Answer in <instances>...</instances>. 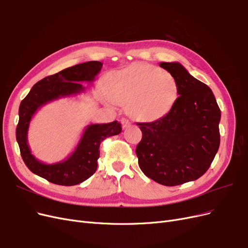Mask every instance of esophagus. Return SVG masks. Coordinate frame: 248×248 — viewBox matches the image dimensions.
<instances>
[{
	"label": "esophagus",
	"instance_id": "34e87169",
	"mask_svg": "<svg viewBox=\"0 0 248 248\" xmlns=\"http://www.w3.org/2000/svg\"><path fill=\"white\" fill-rule=\"evenodd\" d=\"M122 124H123V129L124 130L127 129V127L131 126L130 121H129V119H126V118H122Z\"/></svg>",
	"mask_w": 248,
	"mask_h": 248
}]
</instances>
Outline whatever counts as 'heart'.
<instances>
[{"label":"heart","mask_w":248,"mask_h":248,"mask_svg":"<svg viewBox=\"0 0 248 248\" xmlns=\"http://www.w3.org/2000/svg\"><path fill=\"white\" fill-rule=\"evenodd\" d=\"M179 96L178 81L170 72L149 63H133L110 73L101 98L110 105H124L137 121L154 122L167 115Z\"/></svg>","instance_id":"obj_1"}]
</instances>
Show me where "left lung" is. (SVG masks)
Segmentation results:
<instances>
[{
  "label": "left lung",
  "mask_w": 248,
  "mask_h": 248,
  "mask_svg": "<svg viewBox=\"0 0 248 248\" xmlns=\"http://www.w3.org/2000/svg\"><path fill=\"white\" fill-rule=\"evenodd\" d=\"M159 66L177 79L179 97L167 115L137 124L143 137L136 154L144 175L158 184L177 186L197 180L209 169L221 140V110L210 88L181 63Z\"/></svg>",
  "instance_id": "8db88e82"
}]
</instances>
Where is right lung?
<instances>
[{"label": "right lung", "mask_w": 248, "mask_h": 248, "mask_svg": "<svg viewBox=\"0 0 248 248\" xmlns=\"http://www.w3.org/2000/svg\"><path fill=\"white\" fill-rule=\"evenodd\" d=\"M102 65L99 61H89L63 69L36 82L21 101L19 122L16 127V140L19 145L21 157L33 173L53 184L73 186L93 176L98 167L101 142L121 133L122 124L114 121L87 125L75 151L65 160L47 164L33 156L27 144V132L31 118L38 109L47 103L84 92L85 87L80 82L94 81Z\"/></svg>", "instance_id": "right-lung-1"}]
</instances>
